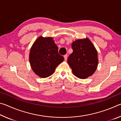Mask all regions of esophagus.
Returning a JSON list of instances; mask_svg holds the SVG:
<instances>
[{
    "instance_id": "34e87169",
    "label": "esophagus",
    "mask_w": 121,
    "mask_h": 121,
    "mask_svg": "<svg viewBox=\"0 0 121 121\" xmlns=\"http://www.w3.org/2000/svg\"><path fill=\"white\" fill-rule=\"evenodd\" d=\"M67 56H67V54H65L64 56V58H65V61H67Z\"/></svg>"
}]
</instances>
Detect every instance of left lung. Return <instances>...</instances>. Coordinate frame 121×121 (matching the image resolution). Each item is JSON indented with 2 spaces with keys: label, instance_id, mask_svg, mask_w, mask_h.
<instances>
[{
  "label": "left lung",
  "instance_id": "1",
  "mask_svg": "<svg viewBox=\"0 0 121 121\" xmlns=\"http://www.w3.org/2000/svg\"><path fill=\"white\" fill-rule=\"evenodd\" d=\"M73 52L68 58V63L75 76L81 79L93 74L98 65V53L89 38L78 39L71 44Z\"/></svg>",
  "mask_w": 121,
  "mask_h": 121
}]
</instances>
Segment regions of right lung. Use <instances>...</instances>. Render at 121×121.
Wrapping results in <instances>:
<instances>
[{
	"label": "right lung",
	"mask_w": 121,
	"mask_h": 121,
	"mask_svg": "<svg viewBox=\"0 0 121 121\" xmlns=\"http://www.w3.org/2000/svg\"><path fill=\"white\" fill-rule=\"evenodd\" d=\"M63 60L64 58L58 53V46L52 37H39L30 51L29 61L32 70L42 78L52 75Z\"/></svg>",
	"instance_id": "add662e5"
}]
</instances>
